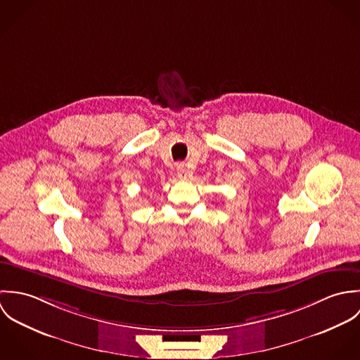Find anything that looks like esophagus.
<instances>
[{
    "instance_id": "1",
    "label": "esophagus",
    "mask_w": 360,
    "mask_h": 360,
    "mask_svg": "<svg viewBox=\"0 0 360 360\" xmlns=\"http://www.w3.org/2000/svg\"><path fill=\"white\" fill-rule=\"evenodd\" d=\"M177 174H179L180 177H183V179H187V177L190 176L188 172H187V169L183 167V166H179V167H177Z\"/></svg>"
}]
</instances>
